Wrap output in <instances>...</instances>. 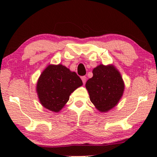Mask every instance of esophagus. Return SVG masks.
Returning a JSON list of instances; mask_svg holds the SVG:
<instances>
[{
    "label": "esophagus",
    "instance_id": "1",
    "mask_svg": "<svg viewBox=\"0 0 157 157\" xmlns=\"http://www.w3.org/2000/svg\"><path fill=\"white\" fill-rule=\"evenodd\" d=\"M81 80H82V81H83V84H85L86 81V76H81Z\"/></svg>",
    "mask_w": 157,
    "mask_h": 157
}]
</instances>
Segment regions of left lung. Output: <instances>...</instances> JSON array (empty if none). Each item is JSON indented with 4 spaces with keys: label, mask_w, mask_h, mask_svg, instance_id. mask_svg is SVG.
I'll return each instance as SVG.
<instances>
[{
    "label": "left lung",
    "mask_w": 157,
    "mask_h": 157,
    "mask_svg": "<svg viewBox=\"0 0 157 157\" xmlns=\"http://www.w3.org/2000/svg\"><path fill=\"white\" fill-rule=\"evenodd\" d=\"M90 100L101 112H106L118 104L123 95L124 83L121 74L113 66H98L93 77L86 83Z\"/></svg>",
    "instance_id": "8db88e82"
}]
</instances>
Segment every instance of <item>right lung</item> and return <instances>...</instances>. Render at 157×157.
<instances>
[{"label": "right lung", "instance_id": "obj_1", "mask_svg": "<svg viewBox=\"0 0 157 157\" xmlns=\"http://www.w3.org/2000/svg\"><path fill=\"white\" fill-rule=\"evenodd\" d=\"M83 84L75 72L61 64L49 65L38 78L37 93L45 108L59 112L69 99L71 94Z\"/></svg>", "mask_w": 157, "mask_h": 157}]
</instances>
